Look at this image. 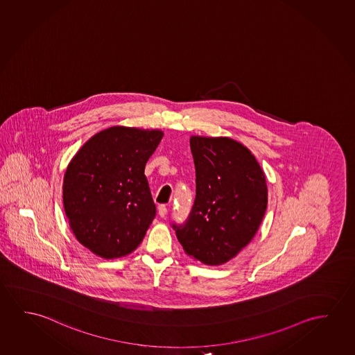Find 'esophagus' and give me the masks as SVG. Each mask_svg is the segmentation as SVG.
I'll list each match as a JSON object with an SVG mask.
<instances>
[{"mask_svg":"<svg viewBox=\"0 0 355 355\" xmlns=\"http://www.w3.org/2000/svg\"><path fill=\"white\" fill-rule=\"evenodd\" d=\"M158 215H159L161 218H164V216L167 215V207H166V205H159V207H158Z\"/></svg>","mask_w":355,"mask_h":355,"instance_id":"34e87169","label":"esophagus"}]
</instances>
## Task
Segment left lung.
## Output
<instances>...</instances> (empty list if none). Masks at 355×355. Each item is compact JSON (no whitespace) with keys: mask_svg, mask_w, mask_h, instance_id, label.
I'll return each mask as SVG.
<instances>
[{"mask_svg":"<svg viewBox=\"0 0 355 355\" xmlns=\"http://www.w3.org/2000/svg\"><path fill=\"white\" fill-rule=\"evenodd\" d=\"M196 200L186 223L172 224L188 256L229 262L256 235L268 204L266 175L248 148L230 137H191Z\"/></svg>","mask_w":355,"mask_h":355,"instance_id":"1","label":"left lung"}]
</instances>
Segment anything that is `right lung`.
Returning a JSON list of instances; mask_svg holds the SVG:
<instances>
[{"label":"right lung","mask_w":355,"mask_h":355,"mask_svg":"<svg viewBox=\"0 0 355 355\" xmlns=\"http://www.w3.org/2000/svg\"><path fill=\"white\" fill-rule=\"evenodd\" d=\"M161 130L112 126L93 135L67 166L62 199L77 241L113 259L135 251L156 215L145 166Z\"/></svg>","instance_id":"right-lung-1"}]
</instances>
